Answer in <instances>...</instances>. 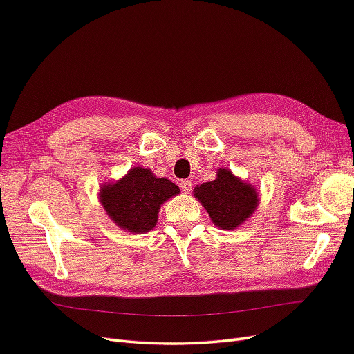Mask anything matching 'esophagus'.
Masks as SVG:
<instances>
[{
    "label": "esophagus",
    "instance_id": "1",
    "mask_svg": "<svg viewBox=\"0 0 354 354\" xmlns=\"http://www.w3.org/2000/svg\"><path fill=\"white\" fill-rule=\"evenodd\" d=\"M180 189L186 192V194H189V192L192 190V181L190 180H181L180 181Z\"/></svg>",
    "mask_w": 354,
    "mask_h": 354
}]
</instances>
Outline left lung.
Listing matches in <instances>:
<instances>
[{"label":"left lung","instance_id":"left-lung-1","mask_svg":"<svg viewBox=\"0 0 354 354\" xmlns=\"http://www.w3.org/2000/svg\"><path fill=\"white\" fill-rule=\"evenodd\" d=\"M194 196L209 214L218 229L233 230L248 220L259 207V190L234 176L229 168H218L212 181L198 185Z\"/></svg>","mask_w":354,"mask_h":354}]
</instances>
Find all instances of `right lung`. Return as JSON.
<instances>
[{
	"label": "right lung",
	"mask_w": 354,
	"mask_h": 354,
	"mask_svg": "<svg viewBox=\"0 0 354 354\" xmlns=\"http://www.w3.org/2000/svg\"><path fill=\"white\" fill-rule=\"evenodd\" d=\"M178 194L173 181L156 177L149 168L134 167L115 183H103L99 201L118 227L140 234L156 226L160 205Z\"/></svg>",
	"instance_id": "obj_1"
}]
</instances>
